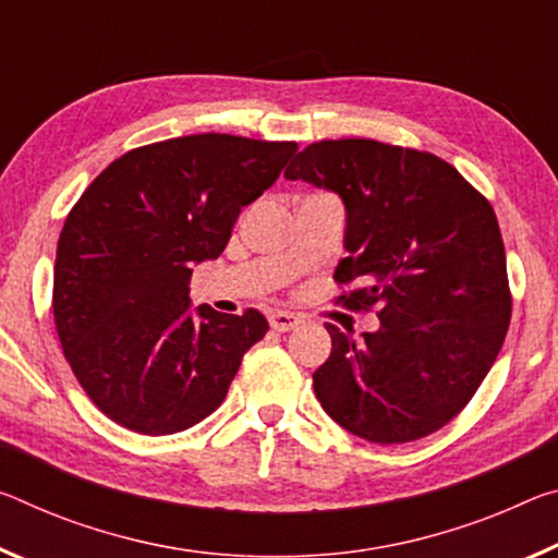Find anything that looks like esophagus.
Returning a JSON list of instances; mask_svg holds the SVG:
<instances>
[{
  "label": "esophagus",
  "instance_id": "1",
  "mask_svg": "<svg viewBox=\"0 0 558 558\" xmlns=\"http://www.w3.org/2000/svg\"><path fill=\"white\" fill-rule=\"evenodd\" d=\"M268 323H270V327L276 332H290V330H295V327L303 323V320H300L298 315L288 313V311H276V313H270Z\"/></svg>",
  "mask_w": 558,
  "mask_h": 558
}]
</instances>
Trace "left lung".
Wrapping results in <instances>:
<instances>
[{
  "label": "left lung",
  "instance_id": "8db88e82",
  "mask_svg": "<svg viewBox=\"0 0 558 558\" xmlns=\"http://www.w3.org/2000/svg\"><path fill=\"white\" fill-rule=\"evenodd\" d=\"M288 181L338 193L344 251L338 300L375 307L362 340L325 325L332 352L313 375L323 410L352 435L402 445L452 422L497 360L511 320L497 216L454 166L373 138L317 141Z\"/></svg>",
  "mask_w": 558,
  "mask_h": 558
}]
</instances>
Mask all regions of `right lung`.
I'll list each match as a JSON object with an SVG mask.
<instances>
[{
  "mask_svg": "<svg viewBox=\"0 0 558 558\" xmlns=\"http://www.w3.org/2000/svg\"><path fill=\"white\" fill-rule=\"evenodd\" d=\"M295 151L293 141L231 134L158 141L106 166L76 201L51 307L66 362L106 417L173 435L226 400L268 320L191 307V272L223 253L241 208Z\"/></svg>",
  "mask_w": 558,
  "mask_h": 558,
  "instance_id": "add662e5",
  "label": "right lung"
}]
</instances>
